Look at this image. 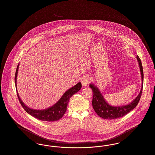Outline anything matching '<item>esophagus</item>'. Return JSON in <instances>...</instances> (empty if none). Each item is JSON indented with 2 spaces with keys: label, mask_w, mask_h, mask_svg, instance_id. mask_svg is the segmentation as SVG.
Instances as JSON below:
<instances>
[{
  "label": "esophagus",
  "mask_w": 155,
  "mask_h": 155,
  "mask_svg": "<svg viewBox=\"0 0 155 155\" xmlns=\"http://www.w3.org/2000/svg\"><path fill=\"white\" fill-rule=\"evenodd\" d=\"M90 78L87 75L83 76L81 80V84L83 86H86L87 85H88L90 83Z\"/></svg>",
  "instance_id": "34e87169"
}]
</instances>
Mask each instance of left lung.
I'll return each mask as SVG.
<instances>
[{
  "label": "left lung",
  "mask_w": 155,
  "mask_h": 155,
  "mask_svg": "<svg viewBox=\"0 0 155 155\" xmlns=\"http://www.w3.org/2000/svg\"><path fill=\"white\" fill-rule=\"evenodd\" d=\"M137 58L141 75L142 87L137 97L131 103L122 106H112L105 101L102 94L96 87L93 84L90 85V87L91 88V90L93 91L92 100L93 107L96 113L100 117L105 120H115L119 118L127 115L137 106L141 96L143 86V70L142 64L138 56Z\"/></svg>",
  "instance_id": "1"
}]
</instances>
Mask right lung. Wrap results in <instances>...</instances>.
Returning <instances> with one entry per match:
<instances>
[{
	"mask_svg": "<svg viewBox=\"0 0 155 155\" xmlns=\"http://www.w3.org/2000/svg\"><path fill=\"white\" fill-rule=\"evenodd\" d=\"M19 65H18L17 68L16 70L15 75V86L17 87V77L18 70ZM81 88V84L78 83L75 86L71 88L68 90H67L61 98V99L54 104L53 106L45 110H35L31 109L25 106L22 101L20 99L18 93H17L19 101V103L24 109V110L29 114L30 115L34 117L35 118L40 120L48 121V122H52L60 120L65 114L67 106L69 102V99L78 91Z\"/></svg>",
	"mask_w": 155,
	"mask_h": 155,
	"instance_id": "1",
	"label": "right lung"
}]
</instances>
